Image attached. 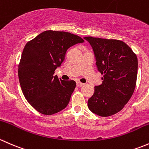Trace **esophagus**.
Masks as SVG:
<instances>
[{
  "mask_svg": "<svg viewBox=\"0 0 149 149\" xmlns=\"http://www.w3.org/2000/svg\"><path fill=\"white\" fill-rule=\"evenodd\" d=\"M83 85H84V83H82V82H79V81L77 82V87H82V86Z\"/></svg>",
  "mask_w": 149,
  "mask_h": 149,
  "instance_id": "esophagus-1",
  "label": "esophagus"
}]
</instances>
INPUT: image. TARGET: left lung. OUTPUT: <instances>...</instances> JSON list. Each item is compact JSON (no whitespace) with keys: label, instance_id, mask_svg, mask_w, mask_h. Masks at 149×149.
Returning <instances> with one entry per match:
<instances>
[{"label":"left lung","instance_id":"left-lung-1","mask_svg":"<svg viewBox=\"0 0 149 149\" xmlns=\"http://www.w3.org/2000/svg\"><path fill=\"white\" fill-rule=\"evenodd\" d=\"M93 47L102 83L95 87L87 102L95 114L108 117L118 113L131 97L138 72L136 54L123 41L92 36L84 37Z\"/></svg>","mask_w":149,"mask_h":149}]
</instances>
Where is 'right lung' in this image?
<instances>
[{
  "label": "right lung",
  "mask_w": 149,
  "mask_h": 149,
  "mask_svg": "<svg viewBox=\"0 0 149 149\" xmlns=\"http://www.w3.org/2000/svg\"><path fill=\"white\" fill-rule=\"evenodd\" d=\"M82 42L77 35L49 30L26 44L18 64V79L26 99L38 112L53 115L67 106L76 82L62 80L54 74L67 50Z\"/></svg>",
  "instance_id": "right-lung-1"
}]
</instances>
